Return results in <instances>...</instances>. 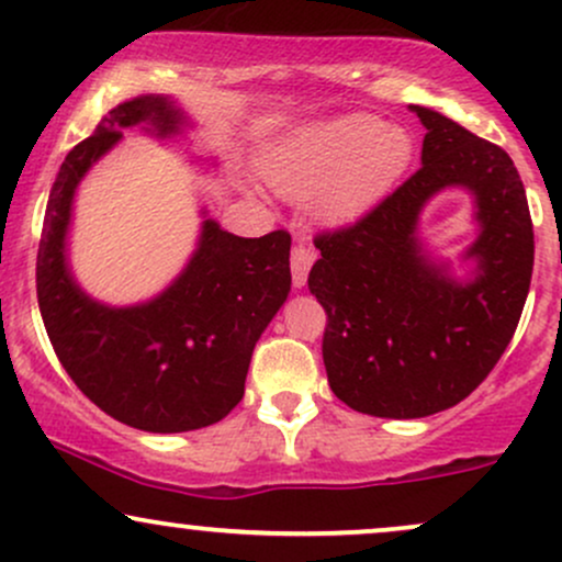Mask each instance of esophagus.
<instances>
[{"mask_svg": "<svg viewBox=\"0 0 562 562\" xmlns=\"http://www.w3.org/2000/svg\"><path fill=\"white\" fill-rule=\"evenodd\" d=\"M314 259H317V254H314V250L308 248L306 243L299 240V245L293 248V254H290V272H293V288L306 285L308 269H312Z\"/></svg>", "mask_w": 562, "mask_h": 562, "instance_id": "34e87169", "label": "esophagus"}]
</instances>
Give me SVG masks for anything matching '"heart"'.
<instances>
[{
    "mask_svg": "<svg viewBox=\"0 0 562 562\" xmlns=\"http://www.w3.org/2000/svg\"><path fill=\"white\" fill-rule=\"evenodd\" d=\"M412 160L402 126L346 115L299 128L267 158L263 171L282 198L306 203L325 224L359 218L396 184Z\"/></svg>",
    "mask_w": 562,
    "mask_h": 562,
    "instance_id": "1",
    "label": "heart"
}]
</instances>
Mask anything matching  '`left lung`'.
<instances>
[{
  "label": "left lung",
  "instance_id": "obj_1",
  "mask_svg": "<svg viewBox=\"0 0 562 562\" xmlns=\"http://www.w3.org/2000/svg\"><path fill=\"white\" fill-rule=\"evenodd\" d=\"M423 166L357 224L314 237L308 290L327 314L322 359L340 402L412 420L449 409L486 380L518 327L531 285L533 227L518 169L502 147L430 108ZM447 186L476 200L468 281L424 254L416 222Z\"/></svg>",
  "mask_w": 562,
  "mask_h": 562
}]
</instances>
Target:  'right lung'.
I'll return each mask as SVG.
<instances>
[{
    "instance_id": "right-lung-1",
    "label": "right lung",
    "mask_w": 562,
    "mask_h": 562,
    "mask_svg": "<svg viewBox=\"0 0 562 562\" xmlns=\"http://www.w3.org/2000/svg\"><path fill=\"white\" fill-rule=\"evenodd\" d=\"M132 126L169 139L187 115L171 97H134L68 153L44 214L36 295L57 359L89 402L147 434H182L240 404L256 340L290 293V235L237 237L205 218L195 254L164 293L137 306L94 301L68 267L70 209L87 171Z\"/></svg>"
}]
</instances>
